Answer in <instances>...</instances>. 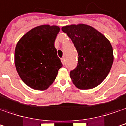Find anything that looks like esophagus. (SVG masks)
<instances>
[{
  "instance_id": "esophagus-1",
  "label": "esophagus",
  "mask_w": 126,
  "mask_h": 126,
  "mask_svg": "<svg viewBox=\"0 0 126 126\" xmlns=\"http://www.w3.org/2000/svg\"><path fill=\"white\" fill-rule=\"evenodd\" d=\"M61 63H62V64H63V65H65V58H64V57L61 58Z\"/></svg>"
}]
</instances>
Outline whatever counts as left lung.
Here are the masks:
<instances>
[{
  "label": "left lung",
  "mask_w": 126,
  "mask_h": 126,
  "mask_svg": "<svg viewBox=\"0 0 126 126\" xmlns=\"http://www.w3.org/2000/svg\"><path fill=\"white\" fill-rule=\"evenodd\" d=\"M61 30L72 39L78 52V65L70 72L73 84L80 89L96 87L106 78L114 60L112 45L94 27L71 24Z\"/></svg>",
  "instance_id": "left-lung-1"
}]
</instances>
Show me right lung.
I'll return each mask as SVG.
<instances>
[{"label": "right lung", "instance_id": "1", "mask_svg": "<svg viewBox=\"0 0 126 126\" xmlns=\"http://www.w3.org/2000/svg\"><path fill=\"white\" fill-rule=\"evenodd\" d=\"M59 31L55 25L37 26L22 36L16 46V70L22 81L33 89H47L63 66L54 47Z\"/></svg>", "mask_w": 126, "mask_h": 126}]
</instances>
